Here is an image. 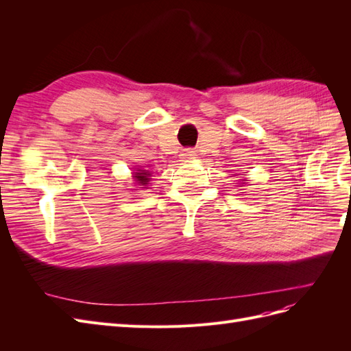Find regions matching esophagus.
<instances>
[{"label":"esophagus","mask_w":351,"mask_h":351,"mask_svg":"<svg viewBox=\"0 0 351 351\" xmlns=\"http://www.w3.org/2000/svg\"><path fill=\"white\" fill-rule=\"evenodd\" d=\"M182 156H183V159H195L196 158V152L193 151V149H184L183 151V154H182Z\"/></svg>","instance_id":"1"}]
</instances>
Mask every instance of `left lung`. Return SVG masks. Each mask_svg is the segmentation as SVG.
Returning <instances> with one entry per match:
<instances>
[{
    "label": "left lung",
    "instance_id": "8db88e82",
    "mask_svg": "<svg viewBox=\"0 0 351 351\" xmlns=\"http://www.w3.org/2000/svg\"><path fill=\"white\" fill-rule=\"evenodd\" d=\"M243 184H244V183H243Z\"/></svg>",
    "mask_w": 351,
    "mask_h": 351
}]
</instances>
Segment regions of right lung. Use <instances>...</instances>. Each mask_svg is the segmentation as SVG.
I'll list each match as a JSON object with an SVG mask.
<instances>
[{
	"label": "right lung",
	"mask_w": 351,
	"mask_h": 351,
	"mask_svg": "<svg viewBox=\"0 0 351 351\" xmlns=\"http://www.w3.org/2000/svg\"><path fill=\"white\" fill-rule=\"evenodd\" d=\"M134 182L137 186H142V189H147L151 182V173L147 169H136V173H133Z\"/></svg>",
	"instance_id": "right-lung-1"
}]
</instances>
